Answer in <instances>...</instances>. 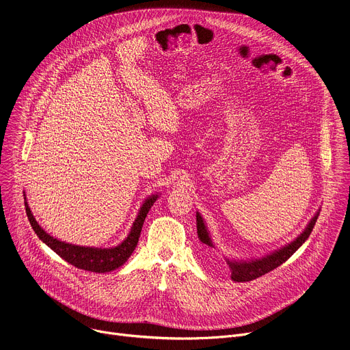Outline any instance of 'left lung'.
Returning <instances> with one entry per match:
<instances>
[{"label": "left lung", "instance_id": "obj_1", "mask_svg": "<svg viewBox=\"0 0 350 350\" xmlns=\"http://www.w3.org/2000/svg\"><path fill=\"white\" fill-rule=\"evenodd\" d=\"M317 219H319V213H317L311 219V221L308 224V226L306 228V230L295 241H292L291 244H288L286 247L272 252L271 256H267V257L260 258V260H254V261H250V262H245V261L237 262V261L226 260V262L229 265V269H230L232 280H234V282L254 280V279H257V278L273 271L275 268L282 265L284 261H288L293 256V254L297 251V248L308 239V236L312 232V228L315 225ZM197 233H198V239L204 244H206L208 247H213V244L209 239L208 230L204 225V220H202V217L198 212H197Z\"/></svg>", "mask_w": 350, "mask_h": 350}]
</instances>
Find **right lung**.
Masks as SVG:
<instances>
[{
    "mask_svg": "<svg viewBox=\"0 0 350 350\" xmlns=\"http://www.w3.org/2000/svg\"><path fill=\"white\" fill-rule=\"evenodd\" d=\"M156 198H157V196H152L144 202V205L141 206V211L134 221V225L131 228L129 237H126L121 244H118L117 247H113V248L81 247V245H74V244L59 241V240L51 237L49 233H46L39 226V224L36 221L35 216L31 215L30 208L27 206L26 202H25V208H26L27 219L30 221V226L33 228L35 233L39 236V239L43 243H46L54 252H57L62 260H66L67 262L77 267L78 269L105 273V272L117 269L131 257L133 251L135 250V247L138 244L145 217H146L150 206L156 201Z\"/></svg>",
    "mask_w": 350,
    "mask_h": 350,
    "instance_id": "right-lung-1",
    "label": "right lung"
}]
</instances>
